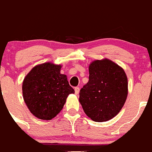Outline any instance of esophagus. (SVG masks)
Listing matches in <instances>:
<instances>
[{
    "label": "esophagus",
    "mask_w": 152,
    "mask_h": 152,
    "mask_svg": "<svg viewBox=\"0 0 152 152\" xmlns=\"http://www.w3.org/2000/svg\"><path fill=\"white\" fill-rule=\"evenodd\" d=\"M74 90H75V93H76V95H78V94L79 93L80 89H79V87H75Z\"/></svg>",
    "instance_id": "esophagus-1"
}]
</instances>
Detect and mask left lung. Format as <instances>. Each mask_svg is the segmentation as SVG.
Segmentation results:
<instances>
[{"instance_id": "8db88e82", "label": "left lung", "mask_w": 152, "mask_h": 152, "mask_svg": "<svg viewBox=\"0 0 152 152\" xmlns=\"http://www.w3.org/2000/svg\"><path fill=\"white\" fill-rule=\"evenodd\" d=\"M89 81L81 89L79 102L92 120L106 122L119 114L127 99L128 82L123 68L108 59L89 66Z\"/></svg>"}]
</instances>
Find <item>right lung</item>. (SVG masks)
<instances>
[{
    "mask_svg": "<svg viewBox=\"0 0 152 152\" xmlns=\"http://www.w3.org/2000/svg\"><path fill=\"white\" fill-rule=\"evenodd\" d=\"M61 65L45 63L35 66L22 83V95L31 114L40 119L50 120L63 109L66 99L74 89Z\"/></svg>",
    "mask_w": 152,
    "mask_h": 152,
    "instance_id": "obj_1",
    "label": "right lung"
}]
</instances>
